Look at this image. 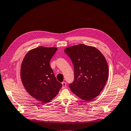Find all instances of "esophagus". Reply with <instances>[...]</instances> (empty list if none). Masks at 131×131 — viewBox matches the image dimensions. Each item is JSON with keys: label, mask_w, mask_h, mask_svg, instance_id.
<instances>
[{"label": "esophagus", "mask_w": 131, "mask_h": 131, "mask_svg": "<svg viewBox=\"0 0 131 131\" xmlns=\"http://www.w3.org/2000/svg\"><path fill=\"white\" fill-rule=\"evenodd\" d=\"M62 89H64L66 87V83L64 82H63L62 83Z\"/></svg>", "instance_id": "1"}]
</instances>
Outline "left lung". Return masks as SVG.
I'll list each match as a JSON object with an SVG mask.
<instances>
[{"label":"left lung","instance_id":"left-lung-1","mask_svg":"<svg viewBox=\"0 0 131 131\" xmlns=\"http://www.w3.org/2000/svg\"><path fill=\"white\" fill-rule=\"evenodd\" d=\"M64 52L74 67V81L69 86L72 92L86 101L97 97L109 76V68L103 55L97 48L82 43L68 47Z\"/></svg>","mask_w":131,"mask_h":131}]
</instances>
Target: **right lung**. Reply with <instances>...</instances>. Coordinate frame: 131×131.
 <instances>
[{"label":"right lung","instance_id":"obj_1","mask_svg":"<svg viewBox=\"0 0 131 131\" xmlns=\"http://www.w3.org/2000/svg\"><path fill=\"white\" fill-rule=\"evenodd\" d=\"M57 47L40 46L31 49L21 66L22 84L29 94L43 103L57 95L62 85L56 79L49 62Z\"/></svg>","mask_w":131,"mask_h":131}]
</instances>
